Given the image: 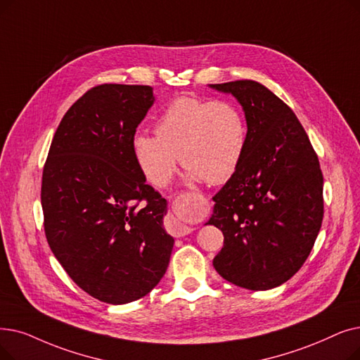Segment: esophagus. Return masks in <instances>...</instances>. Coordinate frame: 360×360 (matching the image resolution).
Instances as JSON below:
<instances>
[{"label": "esophagus", "instance_id": "obj_1", "mask_svg": "<svg viewBox=\"0 0 360 360\" xmlns=\"http://www.w3.org/2000/svg\"><path fill=\"white\" fill-rule=\"evenodd\" d=\"M172 226H174V233H175V237H184V236H188V233L193 231L190 226H186V225H182L181 222H178V221H172Z\"/></svg>", "mask_w": 360, "mask_h": 360}]
</instances>
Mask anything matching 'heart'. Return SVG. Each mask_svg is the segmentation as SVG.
I'll use <instances>...</instances> for the list:
<instances>
[{
  "label": "heart",
  "mask_w": 360,
  "mask_h": 360,
  "mask_svg": "<svg viewBox=\"0 0 360 360\" xmlns=\"http://www.w3.org/2000/svg\"><path fill=\"white\" fill-rule=\"evenodd\" d=\"M154 134H136L132 153L155 186H165L174 176L178 154L190 181L225 184L236 175L247 147L244 115L224 100L188 96L172 100L155 120Z\"/></svg>",
  "instance_id": "heart-1"
}]
</instances>
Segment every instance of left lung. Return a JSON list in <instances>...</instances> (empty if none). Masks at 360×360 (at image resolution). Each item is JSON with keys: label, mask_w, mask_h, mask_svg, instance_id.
<instances>
[{"label": "left lung", "mask_w": 360, "mask_h": 360, "mask_svg": "<svg viewBox=\"0 0 360 360\" xmlns=\"http://www.w3.org/2000/svg\"><path fill=\"white\" fill-rule=\"evenodd\" d=\"M232 94L247 122L238 170L214 197L209 225L224 233L213 266L238 287L284 284L309 257L323 217L318 155L291 108L256 81L210 85Z\"/></svg>", "instance_id": "obj_1"}]
</instances>
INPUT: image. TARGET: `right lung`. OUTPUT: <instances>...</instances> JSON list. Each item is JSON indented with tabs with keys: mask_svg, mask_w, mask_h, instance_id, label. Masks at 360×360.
Returning a JSON list of instances; mask_svg holds the SVG:
<instances>
[{
	"mask_svg": "<svg viewBox=\"0 0 360 360\" xmlns=\"http://www.w3.org/2000/svg\"><path fill=\"white\" fill-rule=\"evenodd\" d=\"M154 103L147 85L104 84L61 119L42 172L44 229L61 266L94 299L124 304L163 278L174 237L132 139Z\"/></svg>",
	"mask_w": 360,
	"mask_h": 360,
	"instance_id": "add662e5",
	"label": "right lung"
}]
</instances>
